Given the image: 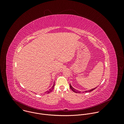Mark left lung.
<instances>
[{"label": "left lung", "mask_w": 124, "mask_h": 124, "mask_svg": "<svg viewBox=\"0 0 124 124\" xmlns=\"http://www.w3.org/2000/svg\"><path fill=\"white\" fill-rule=\"evenodd\" d=\"M70 89H71L73 92H75V93H81V91H78V90H77V89H75L74 88H73V87H72V86L71 85V84H70ZM97 87H96L93 88V89H90V90H86V91H83V92H83V93L90 92L93 91L94 90H95V89H96V88H97Z\"/></svg>", "instance_id": "1"}]
</instances>
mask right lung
Here are the masks:
<instances>
[{"mask_svg":"<svg viewBox=\"0 0 124 124\" xmlns=\"http://www.w3.org/2000/svg\"><path fill=\"white\" fill-rule=\"evenodd\" d=\"M54 84H53V86H52V87L50 88V89H49L48 90H47V91H46V92H45V93H46V94H48V93H50L51 92H52V91L53 90V89H54Z\"/></svg>","mask_w":124,"mask_h":124,"instance_id":"obj_1","label":"right lung"}]
</instances>
